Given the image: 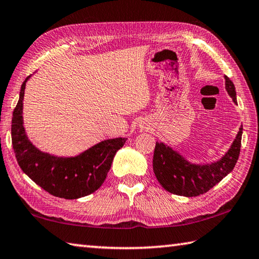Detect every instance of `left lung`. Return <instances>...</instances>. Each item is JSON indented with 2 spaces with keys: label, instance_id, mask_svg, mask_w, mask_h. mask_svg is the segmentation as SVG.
<instances>
[{
  "label": "left lung",
  "instance_id": "left-lung-1",
  "mask_svg": "<svg viewBox=\"0 0 259 259\" xmlns=\"http://www.w3.org/2000/svg\"><path fill=\"white\" fill-rule=\"evenodd\" d=\"M226 90L233 102L236 103V93L233 82L225 76ZM242 128L224 157L211 164L196 165L187 162L178 153L156 143L153 155V170L157 181L170 193L183 196H198L207 193L227 176L235 166L240 155Z\"/></svg>",
  "mask_w": 259,
  "mask_h": 259
}]
</instances>
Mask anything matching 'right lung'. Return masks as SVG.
Segmentation results:
<instances>
[{"instance_id": "right-lung-1", "label": "right lung", "mask_w": 259, "mask_h": 259, "mask_svg": "<svg viewBox=\"0 0 259 259\" xmlns=\"http://www.w3.org/2000/svg\"><path fill=\"white\" fill-rule=\"evenodd\" d=\"M28 78L21 84L11 121L12 146L19 166L35 184L54 196L72 200L91 194L106 179L114 155L126 138L104 140L82 154L67 159L40 152L26 137L23 126V99Z\"/></svg>"}]
</instances>
